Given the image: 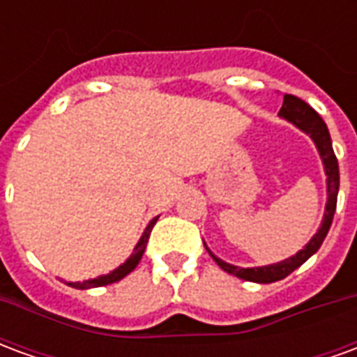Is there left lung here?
<instances>
[{
    "instance_id": "1",
    "label": "left lung",
    "mask_w": 357,
    "mask_h": 357,
    "mask_svg": "<svg viewBox=\"0 0 357 357\" xmlns=\"http://www.w3.org/2000/svg\"><path fill=\"white\" fill-rule=\"evenodd\" d=\"M279 116L284 118L287 122L294 124L298 130L307 133L314 139L315 147H317L319 156H321L323 166H325V176H327V204H325V214H323V222L319 225L317 233L310 239L306 247L298 250L291 258L283 260V262L269 264V266H262V268H237L233 264L220 260L204 245L206 250H208V255L214 258V262L224 269V271L239 277V279H245V281H252V283H275V281H281L287 275H291L294 269L300 268L310 256L315 255L319 250V247H321L325 237H327V233H329V227L333 224V216H335V210H337V195L340 176H338V160L337 156H335V151H333V143H331L327 124L323 122V118L307 102H304L298 97H294V95H284L283 107L279 110Z\"/></svg>"
}]
</instances>
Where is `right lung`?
Here are the masks:
<instances>
[{"mask_svg": "<svg viewBox=\"0 0 357 357\" xmlns=\"http://www.w3.org/2000/svg\"><path fill=\"white\" fill-rule=\"evenodd\" d=\"M156 220H158V216L153 218V220L149 222V225L145 227V231H143V235H141V239L137 241V245H135V248H133L132 256H130V258H128V260H126L122 266H118L114 271H110V273H107V275H99V277H95V279L82 281V283L78 281V283H68V284H70V287H74V289H93V287H105V284L116 283V281H120V279H124L128 273H132L133 269H135V266L139 264L143 252H145L149 235H151V231H153V225L156 224Z\"/></svg>", "mask_w": 357, "mask_h": 357, "instance_id": "obj_1", "label": "right lung"}]
</instances>
